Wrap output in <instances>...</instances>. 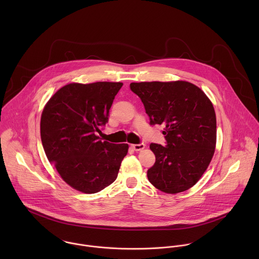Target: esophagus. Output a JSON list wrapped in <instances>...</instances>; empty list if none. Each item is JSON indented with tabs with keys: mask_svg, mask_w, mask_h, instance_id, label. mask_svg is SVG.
<instances>
[{
	"mask_svg": "<svg viewBox=\"0 0 259 259\" xmlns=\"http://www.w3.org/2000/svg\"><path fill=\"white\" fill-rule=\"evenodd\" d=\"M131 147L133 148V149H135L136 151H140V150H142V149L145 148L146 145H145L144 143H141V144H139V145H132Z\"/></svg>",
	"mask_w": 259,
	"mask_h": 259,
	"instance_id": "obj_1",
	"label": "esophagus"
}]
</instances>
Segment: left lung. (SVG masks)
<instances>
[{"mask_svg": "<svg viewBox=\"0 0 259 259\" xmlns=\"http://www.w3.org/2000/svg\"><path fill=\"white\" fill-rule=\"evenodd\" d=\"M142 100L149 124L163 125L165 147L150 144L155 155L148 170L149 183L165 193H179L195 185L215 149L213 106L196 85L184 80L132 82Z\"/></svg>", "mask_w": 259, "mask_h": 259, "instance_id": "left-lung-1", "label": "left lung"}]
</instances>
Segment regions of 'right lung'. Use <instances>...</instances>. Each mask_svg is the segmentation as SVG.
<instances>
[{
	"mask_svg": "<svg viewBox=\"0 0 259 259\" xmlns=\"http://www.w3.org/2000/svg\"><path fill=\"white\" fill-rule=\"evenodd\" d=\"M121 82L70 83L47 103L40 117V139L49 161L62 179L84 193L111 185L127 153V144L103 142L104 126Z\"/></svg>",
	"mask_w": 259,
	"mask_h": 259,
	"instance_id": "right-lung-1",
	"label": "right lung"
}]
</instances>
